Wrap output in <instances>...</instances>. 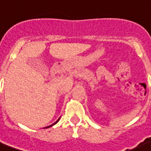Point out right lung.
Masks as SVG:
<instances>
[{
	"label": "right lung",
	"instance_id": "right-lung-1",
	"mask_svg": "<svg viewBox=\"0 0 151 151\" xmlns=\"http://www.w3.org/2000/svg\"><path fill=\"white\" fill-rule=\"evenodd\" d=\"M58 120H59V119H58ZM58 121H57V122H55V123H53V124H52V125L49 126V127H52V126H53L54 124H56V123H57V122H58Z\"/></svg>",
	"mask_w": 151,
	"mask_h": 151
}]
</instances>
